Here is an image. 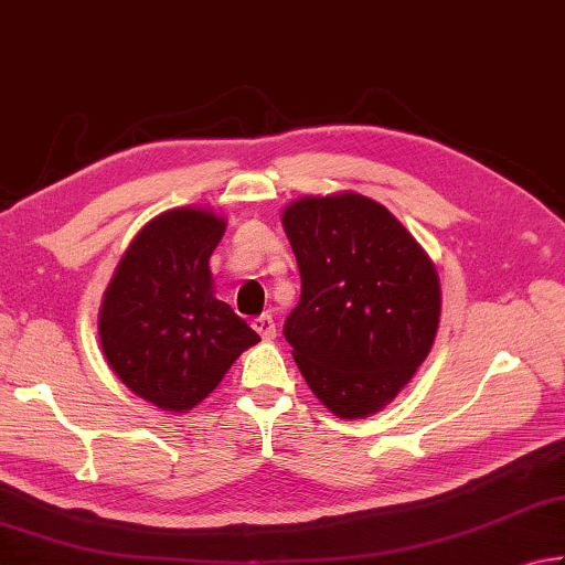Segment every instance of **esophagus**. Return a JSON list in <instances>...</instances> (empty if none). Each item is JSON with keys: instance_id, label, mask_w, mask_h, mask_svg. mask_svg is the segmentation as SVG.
Masks as SVG:
<instances>
[{"instance_id": "obj_1", "label": "esophagus", "mask_w": 565, "mask_h": 565, "mask_svg": "<svg viewBox=\"0 0 565 565\" xmlns=\"http://www.w3.org/2000/svg\"><path fill=\"white\" fill-rule=\"evenodd\" d=\"M252 328L264 338V341H274V338H276V323H274V318L269 313L256 316L252 321Z\"/></svg>"}]
</instances>
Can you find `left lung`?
<instances>
[{"instance_id": "1", "label": "left lung", "mask_w": 565, "mask_h": 565, "mask_svg": "<svg viewBox=\"0 0 565 565\" xmlns=\"http://www.w3.org/2000/svg\"><path fill=\"white\" fill-rule=\"evenodd\" d=\"M281 222L301 271L299 306L284 323L294 361L333 415H373L435 343V264L387 207L358 192L309 194Z\"/></svg>"}]
</instances>
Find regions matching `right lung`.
I'll use <instances>...</instances> for the list:
<instances>
[{
  "mask_svg": "<svg viewBox=\"0 0 565 565\" xmlns=\"http://www.w3.org/2000/svg\"><path fill=\"white\" fill-rule=\"evenodd\" d=\"M224 230L212 210L158 214L130 242L100 303L98 335L113 373L168 413L202 403L262 341L214 299L210 256Z\"/></svg>",
  "mask_w": 565,
  "mask_h": 565,
  "instance_id": "1",
  "label": "right lung"
}]
</instances>
